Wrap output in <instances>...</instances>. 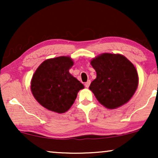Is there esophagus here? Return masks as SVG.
<instances>
[{"label":"esophagus","instance_id":"1","mask_svg":"<svg viewBox=\"0 0 158 158\" xmlns=\"http://www.w3.org/2000/svg\"><path fill=\"white\" fill-rule=\"evenodd\" d=\"M90 81L88 80V81H86V82L85 83V86L86 87V88H88V87L90 86Z\"/></svg>","mask_w":158,"mask_h":158}]
</instances>
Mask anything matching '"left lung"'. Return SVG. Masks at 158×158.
Here are the masks:
<instances>
[{
  "instance_id": "8db88e82",
  "label": "left lung",
  "mask_w": 158,
  "mask_h": 158,
  "mask_svg": "<svg viewBox=\"0 0 158 158\" xmlns=\"http://www.w3.org/2000/svg\"><path fill=\"white\" fill-rule=\"evenodd\" d=\"M90 64L97 78L89 88L102 106L114 109L131 99L138 85L137 71L131 61L119 54L103 53Z\"/></svg>"
}]
</instances>
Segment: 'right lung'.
<instances>
[{
    "label": "right lung",
    "mask_w": 158,
    "mask_h": 158,
    "mask_svg": "<svg viewBox=\"0 0 158 158\" xmlns=\"http://www.w3.org/2000/svg\"><path fill=\"white\" fill-rule=\"evenodd\" d=\"M73 61L68 56L48 59L32 76L31 90L43 107L57 113H64L73 104L83 84L73 77L69 69Z\"/></svg>",
    "instance_id": "add662e5"
}]
</instances>
